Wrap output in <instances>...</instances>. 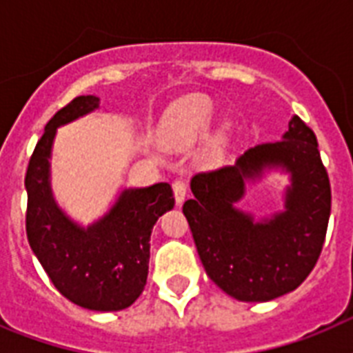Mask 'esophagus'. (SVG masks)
<instances>
[{
    "instance_id": "1",
    "label": "esophagus",
    "mask_w": 353,
    "mask_h": 353,
    "mask_svg": "<svg viewBox=\"0 0 353 353\" xmlns=\"http://www.w3.org/2000/svg\"><path fill=\"white\" fill-rule=\"evenodd\" d=\"M172 188H174V196H176L177 203H183V199L187 196V183L183 179H176L172 183Z\"/></svg>"
}]
</instances>
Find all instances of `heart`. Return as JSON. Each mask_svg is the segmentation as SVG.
I'll list each match as a JSON object with an SVG mask.
<instances>
[{
  "instance_id": "1",
  "label": "heart",
  "mask_w": 353,
  "mask_h": 353,
  "mask_svg": "<svg viewBox=\"0 0 353 353\" xmlns=\"http://www.w3.org/2000/svg\"><path fill=\"white\" fill-rule=\"evenodd\" d=\"M214 115V108L207 99H198L190 102L177 117V130L185 137H198L209 128Z\"/></svg>"
}]
</instances>
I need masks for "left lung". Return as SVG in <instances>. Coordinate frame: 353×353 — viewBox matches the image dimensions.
Masks as SVG:
<instances>
[{
	"mask_svg": "<svg viewBox=\"0 0 353 353\" xmlns=\"http://www.w3.org/2000/svg\"><path fill=\"white\" fill-rule=\"evenodd\" d=\"M268 168L290 172L285 210L254 222L235 209L245 183ZM194 198L183 205L205 271L236 301L268 302L296 290L323 251L332 188L317 137L301 117H291L282 141L258 144L234 165L199 172Z\"/></svg>",
	"mask_w": 353,
	"mask_h": 353,
	"instance_id": "left-lung-1",
	"label": "left lung"
}]
</instances>
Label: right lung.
Listing matches in <instances>:
<instances>
[{
    "label": "right lung",
    "instance_id": "right-lung-1",
    "mask_svg": "<svg viewBox=\"0 0 353 353\" xmlns=\"http://www.w3.org/2000/svg\"><path fill=\"white\" fill-rule=\"evenodd\" d=\"M99 97H77L47 122L30 155L25 188V227L30 249L60 293L93 312L132 306L148 276L150 234L176 203L168 183L124 188L108 214L80 227L63 214L51 192V148L57 128L99 108Z\"/></svg>",
    "mask_w": 353,
    "mask_h": 353
}]
</instances>
